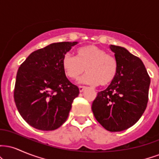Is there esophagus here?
<instances>
[{
  "instance_id": "obj_1",
  "label": "esophagus",
  "mask_w": 159,
  "mask_h": 159,
  "mask_svg": "<svg viewBox=\"0 0 159 159\" xmlns=\"http://www.w3.org/2000/svg\"><path fill=\"white\" fill-rule=\"evenodd\" d=\"M78 88H79L80 92L82 93L84 91V90L85 89V87H84V86H79V87H78Z\"/></svg>"
}]
</instances>
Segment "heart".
Returning <instances> with one entry per match:
<instances>
[{"mask_svg":"<svg viewBox=\"0 0 159 159\" xmlns=\"http://www.w3.org/2000/svg\"><path fill=\"white\" fill-rule=\"evenodd\" d=\"M62 66L67 77L77 79L84 71L87 72L79 82L86 84L107 86L114 80L118 64L114 57L106 54L96 45H89L77 49L76 57L67 54L63 57Z\"/></svg>","mask_w":159,"mask_h":159,"instance_id":"1","label":"heart"}]
</instances>
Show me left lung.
<instances>
[{"instance_id":"obj_1","label":"left lung","mask_w":159,"mask_h":159,"mask_svg":"<svg viewBox=\"0 0 159 159\" xmlns=\"http://www.w3.org/2000/svg\"><path fill=\"white\" fill-rule=\"evenodd\" d=\"M117 61V73L92 105L95 118L109 132H121L134 125L147 108L150 84L143 62L127 49L110 45Z\"/></svg>"}]
</instances>
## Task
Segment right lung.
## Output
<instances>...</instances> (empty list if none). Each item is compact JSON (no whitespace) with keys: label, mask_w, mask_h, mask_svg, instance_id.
<instances>
[{"label":"right lung","mask_w":159,"mask_h":159,"mask_svg":"<svg viewBox=\"0 0 159 159\" xmlns=\"http://www.w3.org/2000/svg\"><path fill=\"white\" fill-rule=\"evenodd\" d=\"M77 43H52L32 52L20 66L14 100L20 115L32 127L55 130L68 118L79 89L66 78L62 61Z\"/></svg>","instance_id":"obj_1"}]
</instances>
